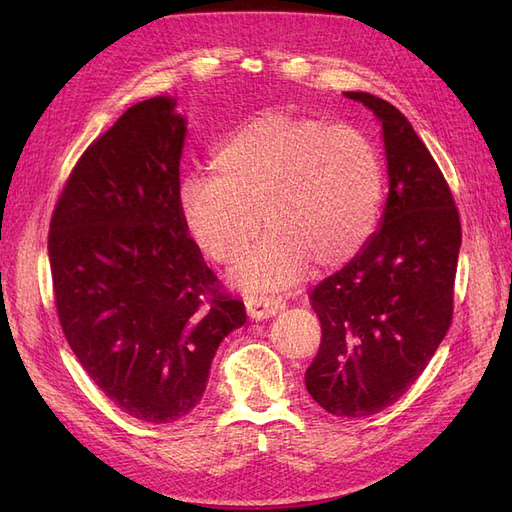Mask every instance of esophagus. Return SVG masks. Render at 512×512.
<instances>
[{"instance_id": "34e87169", "label": "esophagus", "mask_w": 512, "mask_h": 512, "mask_svg": "<svg viewBox=\"0 0 512 512\" xmlns=\"http://www.w3.org/2000/svg\"><path fill=\"white\" fill-rule=\"evenodd\" d=\"M247 305V314L254 320H265L275 316L277 312H282L284 309V301L282 299H273V297H265V294H250V297L245 299Z\"/></svg>"}]
</instances>
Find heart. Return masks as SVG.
Wrapping results in <instances>:
<instances>
[{
  "label": "heart",
  "mask_w": 512,
  "mask_h": 512,
  "mask_svg": "<svg viewBox=\"0 0 512 512\" xmlns=\"http://www.w3.org/2000/svg\"><path fill=\"white\" fill-rule=\"evenodd\" d=\"M213 173L181 183L179 209L194 243L237 267L256 290H286L309 262L337 267L371 239L382 207V168L369 138L350 126L265 111L213 151ZM263 222H259V218Z\"/></svg>",
  "instance_id": "obj_1"
}]
</instances>
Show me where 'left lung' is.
<instances>
[{
    "label": "left lung",
    "mask_w": 512,
    "mask_h": 512,
    "mask_svg": "<svg viewBox=\"0 0 512 512\" xmlns=\"http://www.w3.org/2000/svg\"><path fill=\"white\" fill-rule=\"evenodd\" d=\"M344 96L382 123L389 196L363 250L309 294L322 342L305 386L327 412L363 418L410 389L451 327L461 224L410 121L365 91Z\"/></svg>",
    "instance_id": "left-lung-1"
}]
</instances>
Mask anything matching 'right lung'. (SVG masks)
<instances>
[{
  "label": "right lung",
  "instance_id": "add662e5",
  "mask_svg": "<svg viewBox=\"0 0 512 512\" xmlns=\"http://www.w3.org/2000/svg\"><path fill=\"white\" fill-rule=\"evenodd\" d=\"M185 134L175 98L130 106L76 162L49 232L72 352L121 412L145 423L198 406L215 350L247 318L183 224Z\"/></svg>",
  "mask_w": 512,
  "mask_h": 512
}]
</instances>
